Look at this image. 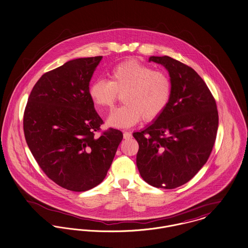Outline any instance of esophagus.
<instances>
[{
    "label": "esophagus",
    "instance_id": "34e87169",
    "mask_svg": "<svg viewBox=\"0 0 248 248\" xmlns=\"http://www.w3.org/2000/svg\"><path fill=\"white\" fill-rule=\"evenodd\" d=\"M123 137H124V139H131L132 137V133L129 132H125L123 133Z\"/></svg>",
    "mask_w": 248,
    "mask_h": 248
}]
</instances>
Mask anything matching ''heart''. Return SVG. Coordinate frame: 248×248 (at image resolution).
I'll list each match as a JSON object with an SVG mask.
<instances>
[{"label":"heart","mask_w":248,"mask_h":248,"mask_svg":"<svg viewBox=\"0 0 248 248\" xmlns=\"http://www.w3.org/2000/svg\"><path fill=\"white\" fill-rule=\"evenodd\" d=\"M119 94L125 105L107 118V125L128 129L143 118L152 121L161 116L172 94V83L163 71L136 60L116 64L110 71V80L96 79L89 86V96L99 108H112Z\"/></svg>","instance_id":"heart-1"}]
</instances>
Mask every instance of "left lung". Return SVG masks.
I'll return each mask as SVG.
<instances>
[{"label": "left lung", "instance_id": "left-lung-1", "mask_svg": "<svg viewBox=\"0 0 248 248\" xmlns=\"http://www.w3.org/2000/svg\"><path fill=\"white\" fill-rule=\"evenodd\" d=\"M149 61L166 68L172 94L161 116L132 133L139 145L136 165L149 185L174 189L193 179L207 163L218 112L207 84L192 67L169 56H150Z\"/></svg>", "mask_w": 248, "mask_h": 248}]
</instances>
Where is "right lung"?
I'll list each match as a JSON object with an SVG mask.
<instances>
[{"label":"right lung","mask_w":248,"mask_h":248,"mask_svg":"<svg viewBox=\"0 0 248 248\" xmlns=\"http://www.w3.org/2000/svg\"><path fill=\"white\" fill-rule=\"evenodd\" d=\"M101 59H73L43 74L24 112V135L33 158L51 181L74 192L104 180L123 138L116 129L95 137L103 121L89 83Z\"/></svg>","instance_id":"add662e5"}]
</instances>
